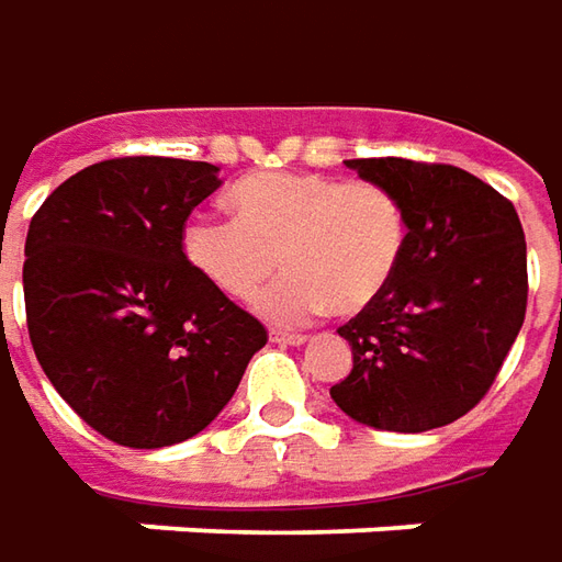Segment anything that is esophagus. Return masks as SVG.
<instances>
[{"label":"esophagus","mask_w":562,"mask_h":562,"mask_svg":"<svg viewBox=\"0 0 562 562\" xmlns=\"http://www.w3.org/2000/svg\"><path fill=\"white\" fill-rule=\"evenodd\" d=\"M270 341L282 347H301L307 345V335H297V331H270Z\"/></svg>","instance_id":"1"}]
</instances>
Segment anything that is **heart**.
<instances>
[{
	"mask_svg": "<svg viewBox=\"0 0 562 562\" xmlns=\"http://www.w3.org/2000/svg\"><path fill=\"white\" fill-rule=\"evenodd\" d=\"M227 200L233 217L193 215L181 249L200 277L236 301H249L282 261L289 270L255 301L270 323L301 326L331 304L366 311L403 265L406 212L375 181L255 171Z\"/></svg>",
	"mask_w": 562,
	"mask_h": 562,
	"instance_id": "b5f03b06",
	"label": "heart"
}]
</instances>
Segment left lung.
<instances>
[{
    "instance_id": "obj_1",
    "label": "left lung",
    "mask_w": 562,
    "mask_h": 562,
    "mask_svg": "<svg viewBox=\"0 0 562 562\" xmlns=\"http://www.w3.org/2000/svg\"><path fill=\"white\" fill-rule=\"evenodd\" d=\"M393 190L406 251L387 292L338 329L350 375L331 400L375 430L422 434L471 412L498 375L526 316V236L514 205L456 166L400 156L347 159Z\"/></svg>"
}]
</instances>
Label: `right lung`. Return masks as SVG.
I'll list each match as a JSON object with an SVG mask.
<instances>
[{
	"label": "right lung",
	"instance_id": "1",
	"mask_svg": "<svg viewBox=\"0 0 562 562\" xmlns=\"http://www.w3.org/2000/svg\"><path fill=\"white\" fill-rule=\"evenodd\" d=\"M212 162L125 156L57 187L24 246L26 329L72 412L132 449L175 446L231 403L265 326L200 277L181 249Z\"/></svg>",
	"mask_w": 562,
	"mask_h": 562
}]
</instances>
